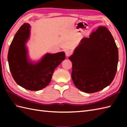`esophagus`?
Here are the masks:
<instances>
[{"instance_id": "obj_1", "label": "esophagus", "mask_w": 127, "mask_h": 127, "mask_svg": "<svg viewBox=\"0 0 127 127\" xmlns=\"http://www.w3.org/2000/svg\"><path fill=\"white\" fill-rule=\"evenodd\" d=\"M71 52L70 51H69V50L66 51V52H65V55H66V57H69L70 55H71Z\"/></svg>"}]
</instances>
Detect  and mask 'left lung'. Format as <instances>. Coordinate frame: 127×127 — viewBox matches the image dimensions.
Masks as SVG:
<instances>
[{"label": "left lung", "instance_id": "8db88e82", "mask_svg": "<svg viewBox=\"0 0 127 127\" xmlns=\"http://www.w3.org/2000/svg\"><path fill=\"white\" fill-rule=\"evenodd\" d=\"M69 59L71 78L82 92L93 93L111 84L117 71L118 51L114 37L104 26L99 27L89 37H83Z\"/></svg>", "mask_w": 127, "mask_h": 127}]
</instances>
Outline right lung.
<instances>
[{"mask_svg":"<svg viewBox=\"0 0 127 127\" xmlns=\"http://www.w3.org/2000/svg\"><path fill=\"white\" fill-rule=\"evenodd\" d=\"M31 26L21 27L11 43L7 55L9 68L13 79L21 87L39 91L49 84L53 72L65 58L64 52L46 53L36 62L29 58L26 43L30 38Z\"/></svg>","mask_w":127,"mask_h":127,"instance_id":"add662e5","label":"right lung"}]
</instances>
